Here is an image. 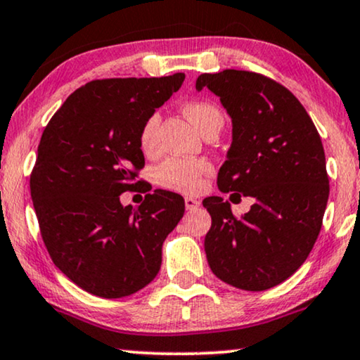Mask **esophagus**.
I'll return each mask as SVG.
<instances>
[{
    "instance_id": "1",
    "label": "esophagus",
    "mask_w": 360,
    "mask_h": 360,
    "mask_svg": "<svg viewBox=\"0 0 360 360\" xmlns=\"http://www.w3.org/2000/svg\"><path fill=\"white\" fill-rule=\"evenodd\" d=\"M185 206H186V210L193 211V210H196L200 206V201L195 200V198H191V196H185Z\"/></svg>"
}]
</instances>
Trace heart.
<instances>
[{
	"instance_id": "b5f03b06",
	"label": "heart",
	"mask_w": 360,
	"mask_h": 360,
	"mask_svg": "<svg viewBox=\"0 0 360 360\" xmlns=\"http://www.w3.org/2000/svg\"><path fill=\"white\" fill-rule=\"evenodd\" d=\"M185 116L188 117L200 132L213 124H223V116L219 110L211 103L190 101L184 106ZM160 116L159 112L152 115L144 121L139 132L141 149L146 154L155 150L157 131H159ZM211 172V164L205 159H174L165 160L155 172V179L165 188L181 191V193H196L205 186V176Z\"/></svg>"
}]
</instances>
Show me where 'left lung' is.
I'll list each match as a JSON object with an SVG mask.
<instances>
[{
	"instance_id": "left-lung-1",
	"label": "left lung",
	"mask_w": 360,
	"mask_h": 360,
	"mask_svg": "<svg viewBox=\"0 0 360 360\" xmlns=\"http://www.w3.org/2000/svg\"><path fill=\"white\" fill-rule=\"evenodd\" d=\"M203 88L233 121L219 190L255 200L240 218L221 196L203 200L211 214L206 259L223 282L262 292L297 272L318 239L329 196L321 137L293 93L260 73H203L196 90Z\"/></svg>"
}]
</instances>
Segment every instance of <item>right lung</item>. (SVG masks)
I'll return each mask as SVG.
<instances>
[{"instance_id": "obj_1", "label": "right lung", "mask_w": 360, "mask_h": 360, "mask_svg": "<svg viewBox=\"0 0 360 360\" xmlns=\"http://www.w3.org/2000/svg\"><path fill=\"white\" fill-rule=\"evenodd\" d=\"M185 73L93 80L67 98L42 132L31 198L52 262L101 298H122L159 274L162 244L181 216L180 195L154 190L121 205L144 167V121L181 86Z\"/></svg>"}]
</instances>
